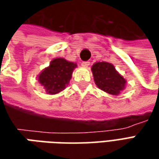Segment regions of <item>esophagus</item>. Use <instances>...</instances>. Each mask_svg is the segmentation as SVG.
Wrapping results in <instances>:
<instances>
[{
    "mask_svg": "<svg viewBox=\"0 0 159 159\" xmlns=\"http://www.w3.org/2000/svg\"><path fill=\"white\" fill-rule=\"evenodd\" d=\"M89 65H90V63H89V62H83L82 64H81V66L84 67V68H88Z\"/></svg>",
    "mask_w": 159,
    "mask_h": 159,
    "instance_id": "34e87169",
    "label": "esophagus"
}]
</instances>
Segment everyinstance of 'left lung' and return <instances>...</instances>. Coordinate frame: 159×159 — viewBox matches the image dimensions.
Instances as JSON below:
<instances>
[{"label":"left lung","instance_id":"8db88e82","mask_svg":"<svg viewBox=\"0 0 159 159\" xmlns=\"http://www.w3.org/2000/svg\"><path fill=\"white\" fill-rule=\"evenodd\" d=\"M92 73L98 89L112 95H119L125 89L124 79L114 65L108 62H96L92 65Z\"/></svg>","mask_w":159,"mask_h":159}]
</instances>
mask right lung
<instances>
[{
    "instance_id": "right-lung-1",
    "label": "right lung",
    "mask_w": 159,
    "mask_h": 159,
    "mask_svg": "<svg viewBox=\"0 0 159 159\" xmlns=\"http://www.w3.org/2000/svg\"><path fill=\"white\" fill-rule=\"evenodd\" d=\"M76 67V63L62 57L55 58L48 67L41 70L38 75V80L44 87L47 94L56 95L68 86Z\"/></svg>"
}]
</instances>
